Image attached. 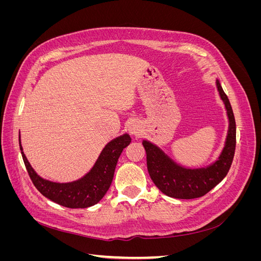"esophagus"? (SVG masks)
<instances>
[{"instance_id": "esophagus-1", "label": "esophagus", "mask_w": 261, "mask_h": 261, "mask_svg": "<svg viewBox=\"0 0 261 261\" xmlns=\"http://www.w3.org/2000/svg\"><path fill=\"white\" fill-rule=\"evenodd\" d=\"M129 132H130L132 135H134L135 137H138V136L140 135V128H139V125H137V124H133V125H130Z\"/></svg>"}]
</instances>
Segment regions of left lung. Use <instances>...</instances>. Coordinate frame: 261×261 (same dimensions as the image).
Wrapping results in <instances>:
<instances>
[{
  "label": "left lung",
  "instance_id": "8db88e82",
  "mask_svg": "<svg viewBox=\"0 0 261 261\" xmlns=\"http://www.w3.org/2000/svg\"><path fill=\"white\" fill-rule=\"evenodd\" d=\"M217 87L225 105L230 126L225 147L216 163L206 169H184L169 159L156 146L143 141L150 177L163 194L172 198L194 199L204 196L226 176L231 168L236 146L235 117L230 101L218 81Z\"/></svg>",
  "mask_w": 261,
  "mask_h": 261
}]
</instances>
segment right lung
Instances as JSON below:
<instances>
[{
	"label": "right lung",
	"mask_w": 261,
	"mask_h": 261,
	"mask_svg": "<svg viewBox=\"0 0 261 261\" xmlns=\"http://www.w3.org/2000/svg\"><path fill=\"white\" fill-rule=\"evenodd\" d=\"M130 140L132 139L127 134L112 140L106 146L97 163L94 164L93 169L88 174L80 180L66 184L52 183V181L45 180L37 175V173L31 168L27 158L22 152L20 139L19 147L29 177L38 191L46 198L63 207L75 209L88 208L103 198L112 183L118 158H120L123 149L130 144Z\"/></svg>",
	"instance_id": "right-lung-1"
}]
</instances>
